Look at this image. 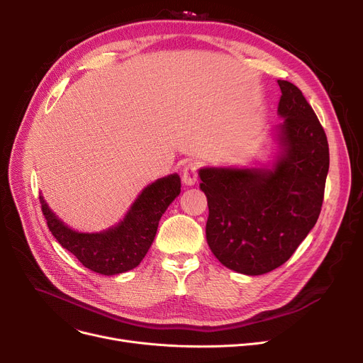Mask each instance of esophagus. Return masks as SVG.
<instances>
[{"mask_svg": "<svg viewBox=\"0 0 363 363\" xmlns=\"http://www.w3.org/2000/svg\"><path fill=\"white\" fill-rule=\"evenodd\" d=\"M182 182L186 186H193L197 182V167L194 163L185 164V167L182 170Z\"/></svg>", "mask_w": 363, "mask_h": 363, "instance_id": "obj_1", "label": "esophagus"}]
</instances>
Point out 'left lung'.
<instances>
[{"label":"left lung","mask_w":363,"mask_h":363,"mask_svg":"<svg viewBox=\"0 0 363 363\" xmlns=\"http://www.w3.org/2000/svg\"><path fill=\"white\" fill-rule=\"evenodd\" d=\"M281 99L268 163L199 169L207 197L206 238L215 257L242 275L287 262L315 226L330 167L327 135L301 91L278 81Z\"/></svg>","instance_id":"obj_1"}]
</instances>
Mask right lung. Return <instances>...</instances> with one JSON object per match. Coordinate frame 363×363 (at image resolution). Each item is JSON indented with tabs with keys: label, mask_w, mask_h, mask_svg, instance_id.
<instances>
[{
	"label": "right lung",
	"mask_w": 363,
	"mask_h": 363,
	"mask_svg": "<svg viewBox=\"0 0 363 363\" xmlns=\"http://www.w3.org/2000/svg\"><path fill=\"white\" fill-rule=\"evenodd\" d=\"M181 193V178L170 174L148 184L116 225L100 233H81L57 216L40 193L43 213L52 237L85 268L101 275H119L141 263L155 241L159 220Z\"/></svg>",
	"instance_id": "add662e5"
}]
</instances>
